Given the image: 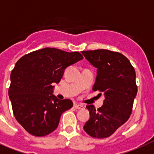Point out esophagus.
I'll use <instances>...</instances> for the list:
<instances>
[{
	"label": "esophagus",
	"mask_w": 154,
	"mask_h": 154,
	"mask_svg": "<svg viewBox=\"0 0 154 154\" xmlns=\"http://www.w3.org/2000/svg\"><path fill=\"white\" fill-rule=\"evenodd\" d=\"M74 107L76 108V109H82V108H83V105H81V104H74Z\"/></svg>",
	"instance_id": "obj_1"
}]
</instances>
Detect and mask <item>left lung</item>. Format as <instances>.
<instances>
[{"label":"left lung","instance_id":"obj_1","mask_svg":"<svg viewBox=\"0 0 154 154\" xmlns=\"http://www.w3.org/2000/svg\"><path fill=\"white\" fill-rule=\"evenodd\" d=\"M82 53L97 69L93 90L99 91L100 95L105 94L101 107L96 109L94 105L86 106L90 117L83 128L89 136L105 138L131 115L137 93L135 70L128 58L118 52L97 49Z\"/></svg>","mask_w":154,"mask_h":154}]
</instances>
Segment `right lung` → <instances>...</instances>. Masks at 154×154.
<instances>
[{
    "label": "right lung",
    "instance_id": "1",
    "mask_svg": "<svg viewBox=\"0 0 154 154\" xmlns=\"http://www.w3.org/2000/svg\"><path fill=\"white\" fill-rule=\"evenodd\" d=\"M83 59L79 52L45 48L25 54L10 75L8 96L14 117L31 135L44 137L58 126L60 115L72 107L69 99L53 94V83H59L68 66Z\"/></svg>",
    "mask_w": 154,
    "mask_h": 154
}]
</instances>
